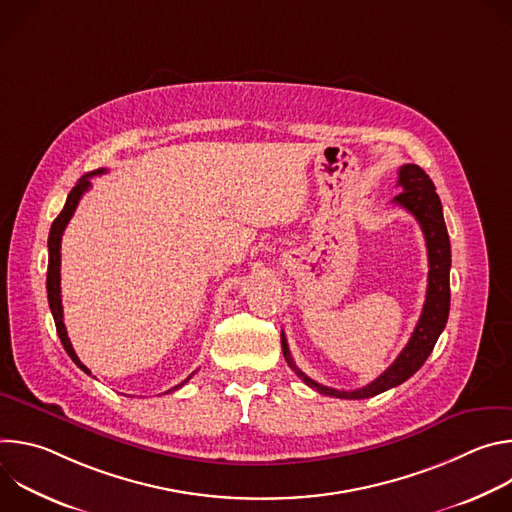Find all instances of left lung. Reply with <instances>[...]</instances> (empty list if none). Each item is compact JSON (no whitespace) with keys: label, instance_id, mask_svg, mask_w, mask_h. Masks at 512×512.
<instances>
[{"label":"left lung","instance_id":"1","mask_svg":"<svg viewBox=\"0 0 512 512\" xmlns=\"http://www.w3.org/2000/svg\"><path fill=\"white\" fill-rule=\"evenodd\" d=\"M397 186L403 192L397 194L393 202L403 206L407 212H411L417 218V223L425 237V245H427V259H429L427 294H425V304H423L419 322L407 346L401 350V354L397 356V360L391 364V367L367 387L354 389V391H338L332 387H324L314 379H310L308 375H304L296 367L294 358H291L285 334L281 332V348H283L285 362L308 387L316 389L322 395L338 397V399H369L405 383L409 377H413L421 369V364L427 360L437 338H440L442 330L446 328L448 314H450L452 251H450V237L444 223V210H442L440 196H437L431 178L415 164H405L399 168Z\"/></svg>","mask_w":512,"mask_h":512}]
</instances>
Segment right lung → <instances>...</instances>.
<instances>
[{
    "label": "right lung",
    "instance_id": "1",
    "mask_svg": "<svg viewBox=\"0 0 512 512\" xmlns=\"http://www.w3.org/2000/svg\"><path fill=\"white\" fill-rule=\"evenodd\" d=\"M105 172H107V170H103V168H101V170H95V172H89V174H85V176L77 182V186L70 190L64 208H62L60 214L54 218V223H52V227H50V235H48V275H46V289H48L50 312H52V318H54V324H56V332H58V338H60V342H62V346H64V350H66V354H68V356L72 358V362H75L77 367H79L81 371H85L87 375H91V371L79 360L75 348H72V344H70V340H68L66 326H64V322H62V298H60V243H62V233H64L68 221L72 218V214H75L79 200H81L83 194L91 188V178H93V176H99V174H105ZM192 375H194V373H192ZM192 375H190V377H192ZM190 377H188L186 381H182L180 385L172 387L170 391H176V389L184 387V385L190 381ZM170 391H166V393H170Z\"/></svg>",
    "mask_w": 512,
    "mask_h": 512
}]
</instances>
